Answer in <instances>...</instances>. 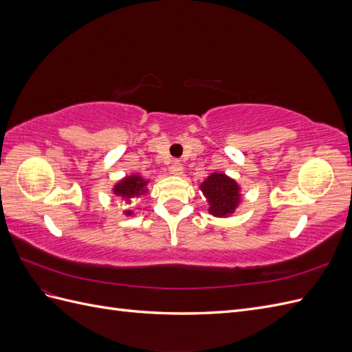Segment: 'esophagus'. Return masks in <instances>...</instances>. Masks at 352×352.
Instances as JSON below:
<instances>
[{
	"label": "esophagus",
	"instance_id": "34e87169",
	"mask_svg": "<svg viewBox=\"0 0 352 352\" xmlns=\"http://www.w3.org/2000/svg\"><path fill=\"white\" fill-rule=\"evenodd\" d=\"M170 172H172V175H175V176H182L184 166L180 164V162H177V160H175L172 166H170Z\"/></svg>",
	"mask_w": 352,
	"mask_h": 352
}]
</instances>
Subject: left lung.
Listing matches in <instances>:
<instances>
[{"label": "left lung", "mask_w": 352, "mask_h": 352, "mask_svg": "<svg viewBox=\"0 0 352 352\" xmlns=\"http://www.w3.org/2000/svg\"><path fill=\"white\" fill-rule=\"evenodd\" d=\"M199 189L208 202V212L219 219L230 217L242 202L241 185L223 172H212Z\"/></svg>", "instance_id": "8db88e82"}]
</instances>
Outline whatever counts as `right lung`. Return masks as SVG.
Here are the masks:
<instances>
[{
	"mask_svg": "<svg viewBox=\"0 0 352 352\" xmlns=\"http://www.w3.org/2000/svg\"><path fill=\"white\" fill-rule=\"evenodd\" d=\"M148 184H150V179H144L141 175L132 173L120 179L119 182L111 188V192L116 197H119L124 204H131L135 198H140L148 192ZM123 214L127 217H132L135 212L132 210H124Z\"/></svg>",
	"mask_w": 352,
	"mask_h": 352,
	"instance_id": "obj_1",
	"label": "right lung"
}]
</instances>
